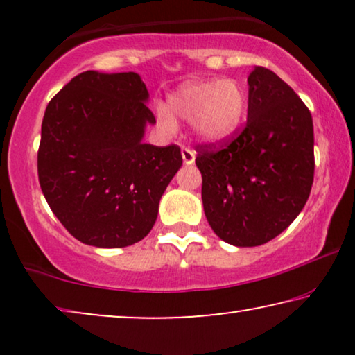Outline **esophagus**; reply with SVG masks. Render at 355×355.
Here are the masks:
<instances>
[{
  "mask_svg": "<svg viewBox=\"0 0 355 355\" xmlns=\"http://www.w3.org/2000/svg\"><path fill=\"white\" fill-rule=\"evenodd\" d=\"M181 153H182V159H184V163H186V164H192L193 162H196V152H193L192 148H189V147H182Z\"/></svg>",
  "mask_w": 355,
  "mask_h": 355,
  "instance_id": "obj_1",
  "label": "esophagus"
}]
</instances>
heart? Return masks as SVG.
Instances as JSON below:
<instances>
[{"label":"heart","mask_w":355,"mask_h":355,"mask_svg":"<svg viewBox=\"0 0 355 355\" xmlns=\"http://www.w3.org/2000/svg\"><path fill=\"white\" fill-rule=\"evenodd\" d=\"M247 111L245 89L237 80L187 82L174 90L166 105L157 106V123L166 132L176 130V118L192 121L203 142H221L239 129Z\"/></svg>","instance_id":"b5f03b06"}]
</instances>
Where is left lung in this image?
I'll use <instances>...</instances> for the list:
<instances>
[{"mask_svg":"<svg viewBox=\"0 0 355 355\" xmlns=\"http://www.w3.org/2000/svg\"><path fill=\"white\" fill-rule=\"evenodd\" d=\"M203 211L227 244L255 247L295 220L313 184L312 114L273 71L249 76L242 130L216 144L196 145Z\"/></svg>","mask_w":355,"mask_h":355,"instance_id":"1","label":"left lung"}]
</instances>
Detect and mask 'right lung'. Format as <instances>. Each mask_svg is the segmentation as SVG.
I'll return each mask as SVG.
<instances>
[{
  "instance_id": "1",
  "label": "right lung",
  "mask_w": 355,
  "mask_h": 355,
  "mask_svg": "<svg viewBox=\"0 0 355 355\" xmlns=\"http://www.w3.org/2000/svg\"><path fill=\"white\" fill-rule=\"evenodd\" d=\"M135 72L85 71L46 106L38 147V181L61 225L87 245L142 241L164 189L182 164L178 145L144 144L155 116Z\"/></svg>"
}]
</instances>
